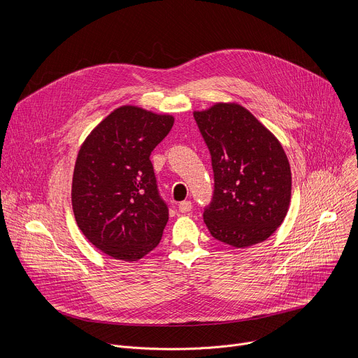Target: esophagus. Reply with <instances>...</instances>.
<instances>
[{
	"label": "esophagus",
	"instance_id": "esophagus-1",
	"mask_svg": "<svg viewBox=\"0 0 358 358\" xmlns=\"http://www.w3.org/2000/svg\"><path fill=\"white\" fill-rule=\"evenodd\" d=\"M191 208H192V203H191V201H182V202H180V203H178V210H180V213H182V214L189 213V211H191Z\"/></svg>",
	"mask_w": 358,
	"mask_h": 358
}]
</instances>
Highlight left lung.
I'll return each instance as SVG.
<instances>
[{
	"instance_id": "obj_1",
	"label": "left lung",
	"mask_w": 358,
	"mask_h": 358,
	"mask_svg": "<svg viewBox=\"0 0 358 358\" xmlns=\"http://www.w3.org/2000/svg\"><path fill=\"white\" fill-rule=\"evenodd\" d=\"M207 143L214 194L203 210L211 235L235 248L266 241L283 222L292 173L279 140L238 103H215L194 112Z\"/></svg>"
}]
</instances>
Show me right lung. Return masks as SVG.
Returning a JSON list of instances; mask_svg holds the SVG:
<instances>
[{
	"label": "right lung",
	"mask_w": 358,
	"mask_h": 358,
	"mask_svg": "<svg viewBox=\"0 0 358 358\" xmlns=\"http://www.w3.org/2000/svg\"><path fill=\"white\" fill-rule=\"evenodd\" d=\"M174 117L122 106L86 137L73 170L72 208L86 239L113 259L134 262L155 249L169 221L151 151Z\"/></svg>",
	"instance_id": "obj_1"
}]
</instances>
